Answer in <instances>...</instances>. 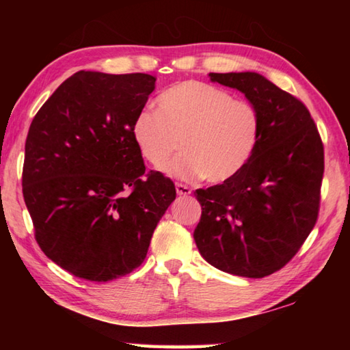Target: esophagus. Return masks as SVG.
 <instances>
[{
	"label": "esophagus",
	"instance_id": "34e87169",
	"mask_svg": "<svg viewBox=\"0 0 350 350\" xmlns=\"http://www.w3.org/2000/svg\"><path fill=\"white\" fill-rule=\"evenodd\" d=\"M176 191L179 196H188V194H191V188L185 183H176Z\"/></svg>",
	"mask_w": 350,
	"mask_h": 350
}]
</instances>
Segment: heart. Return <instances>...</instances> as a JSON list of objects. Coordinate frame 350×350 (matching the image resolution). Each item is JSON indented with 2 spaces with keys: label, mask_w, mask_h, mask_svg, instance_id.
I'll return each mask as SVG.
<instances>
[{
  "label": "heart",
  "mask_w": 350,
  "mask_h": 350,
  "mask_svg": "<svg viewBox=\"0 0 350 350\" xmlns=\"http://www.w3.org/2000/svg\"><path fill=\"white\" fill-rule=\"evenodd\" d=\"M156 108L135 116L133 140L152 168H163L180 146L182 154L167 168L177 179L225 182L256 151L259 111L221 88L194 80L177 83L157 97Z\"/></svg>",
  "instance_id": "1"
}]
</instances>
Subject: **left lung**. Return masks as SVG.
I'll return each mask as SVG.
<instances>
[{
  "label": "left lung",
  "instance_id": "1",
  "mask_svg": "<svg viewBox=\"0 0 350 350\" xmlns=\"http://www.w3.org/2000/svg\"><path fill=\"white\" fill-rule=\"evenodd\" d=\"M260 116L256 151L232 179L196 189L202 215L194 241L227 273L264 278L282 269L315 227L324 146L306 105L256 72H211Z\"/></svg>",
  "mask_w": 350,
  "mask_h": 350
}]
</instances>
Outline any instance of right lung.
<instances>
[{
    "mask_svg": "<svg viewBox=\"0 0 350 350\" xmlns=\"http://www.w3.org/2000/svg\"><path fill=\"white\" fill-rule=\"evenodd\" d=\"M156 77L80 72L64 80L29 128L23 196L43 253L69 273L105 282L144 262L176 199L145 171L131 126Z\"/></svg>",
    "mask_w": 350,
    "mask_h": 350,
    "instance_id": "obj_1",
    "label": "right lung"
}]
</instances>
